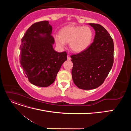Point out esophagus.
<instances>
[{
  "label": "esophagus",
  "instance_id": "obj_1",
  "mask_svg": "<svg viewBox=\"0 0 131 131\" xmlns=\"http://www.w3.org/2000/svg\"><path fill=\"white\" fill-rule=\"evenodd\" d=\"M67 59H68V60H70V59H71V58L69 56V54H68V56H67Z\"/></svg>",
  "mask_w": 131,
  "mask_h": 131
}]
</instances>
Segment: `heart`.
Returning a JSON list of instances; mask_svg holds the SVG:
<instances>
[{
  "label": "heart",
  "instance_id": "1",
  "mask_svg": "<svg viewBox=\"0 0 131 131\" xmlns=\"http://www.w3.org/2000/svg\"><path fill=\"white\" fill-rule=\"evenodd\" d=\"M59 34L54 35V40L59 49H63L66 43H69L70 49L75 52H81L91 44L93 31L90 27L67 26L59 30Z\"/></svg>",
  "mask_w": 131,
  "mask_h": 131
}]
</instances>
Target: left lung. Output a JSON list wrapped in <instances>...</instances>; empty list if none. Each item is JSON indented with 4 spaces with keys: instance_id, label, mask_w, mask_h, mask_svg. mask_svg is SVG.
<instances>
[{
    "instance_id": "8db88e82",
    "label": "left lung",
    "mask_w": 131,
    "mask_h": 131,
    "mask_svg": "<svg viewBox=\"0 0 131 131\" xmlns=\"http://www.w3.org/2000/svg\"><path fill=\"white\" fill-rule=\"evenodd\" d=\"M95 30L93 42L82 52L71 56L73 82L82 90L97 88L104 81L114 62L113 39L100 25L89 23Z\"/></svg>"
}]
</instances>
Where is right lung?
<instances>
[{"instance_id": "obj_1", "label": "right lung", "mask_w": 131, "mask_h": 131, "mask_svg": "<svg viewBox=\"0 0 131 131\" xmlns=\"http://www.w3.org/2000/svg\"><path fill=\"white\" fill-rule=\"evenodd\" d=\"M52 30L48 21L34 23L26 31L19 47L20 64L25 76L39 87L52 84L67 59L66 52L54 50Z\"/></svg>"}]
</instances>
